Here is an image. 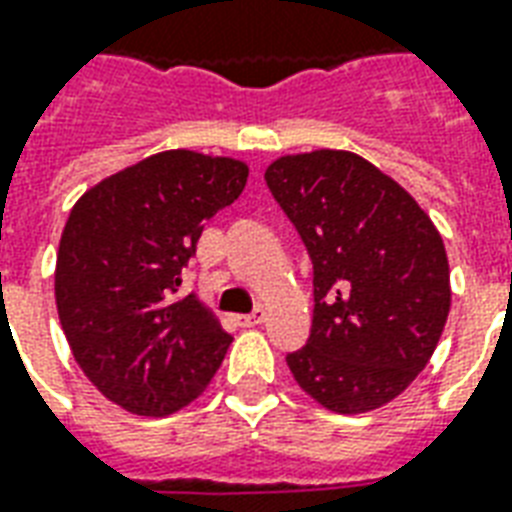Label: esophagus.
<instances>
[{
  "mask_svg": "<svg viewBox=\"0 0 512 512\" xmlns=\"http://www.w3.org/2000/svg\"><path fill=\"white\" fill-rule=\"evenodd\" d=\"M263 320H266V309L257 306L252 314H241V317H238V325H241V328H252V325H260Z\"/></svg>",
  "mask_w": 512,
  "mask_h": 512,
  "instance_id": "obj_1",
  "label": "esophagus"
}]
</instances>
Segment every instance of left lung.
I'll return each instance as SVG.
<instances>
[{
  "label": "left lung",
  "mask_w": 512,
  "mask_h": 512,
  "mask_svg": "<svg viewBox=\"0 0 512 512\" xmlns=\"http://www.w3.org/2000/svg\"><path fill=\"white\" fill-rule=\"evenodd\" d=\"M266 187L312 260V331L287 366L331 412L377 410L423 372L448 320L437 227L410 192L350 151L282 157Z\"/></svg>",
  "instance_id": "left-lung-1"
}]
</instances>
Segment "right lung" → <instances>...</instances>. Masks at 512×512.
Returning <instances> with one entry per match:
<instances>
[{"label": "right lung", "mask_w": 512, "mask_h": 512, "mask_svg": "<svg viewBox=\"0 0 512 512\" xmlns=\"http://www.w3.org/2000/svg\"><path fill=\"white\" fill-rule=\"evenodd\" d=\"M244 162L162 151L83 195L56 255V306L83 374L135 415L187 407L233 336L181 293L203 225L246 187Z\"/></svg>", "instance_id": "1"}]
</instances>
